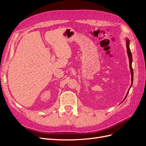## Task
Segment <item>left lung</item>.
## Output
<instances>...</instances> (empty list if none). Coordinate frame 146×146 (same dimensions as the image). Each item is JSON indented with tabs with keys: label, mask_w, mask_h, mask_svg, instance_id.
Instances as JSON below:
<instances>
[{
	"label": "left lung",
	"mask_w": 146,
	"mask_h": 146,
	"mask_svg": "<svg viewBox=\"0 0 146 146\" xmlns=\"http://www.w3.org/2000/svg\"><path fill=\"white\" fill-rule=\"evenodd\" d=\"M126 44H127V54H128V56H129V61H130V70H131V86L132 85V83H133V69H132V66H131V63H132V56H131V51H130V47H129V39H127V42H126ZM130 86V88H131ZM130 88H129V90L130 89ZM129 90L127 92V94L125 96V98L124 99V100L125 99V98H127V96L128 95V94H129Z\"/></svg>",
	"instance_id": "left-lung-1"
}]
</instances>
